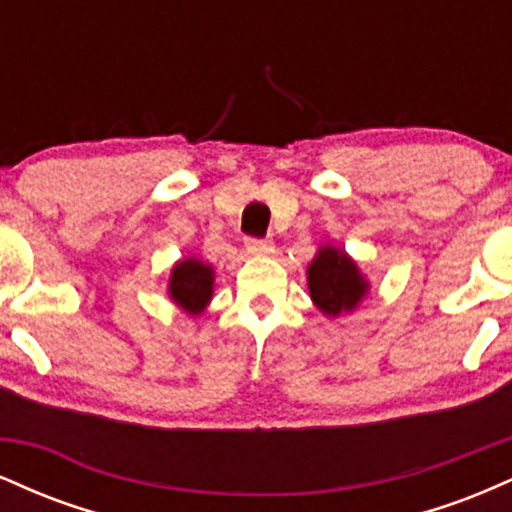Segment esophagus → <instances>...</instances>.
<instances>
[{
  "label": "esophagus",
  "mask_w": 512,
  "mask_h": 512,
  "mask_svg": "<svg viewBox=\"0 0 512 512\" xmlns=\"http://www.w3.org/2000/svg\"><path fill=\"white\" fill-rule=\"evenodd\" d=\"M245 250H248V255L264 257V255H272V252H274V243H272V240L245 238Z\"/></svg>",
  "instance_id": "obj_1"
}]
</instances>
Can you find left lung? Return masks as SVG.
Listing matches in <instances>:
<instances>
[{
	"mask_svg": "<svg viewBox=\"0 0 512 512\" xmlns=\"http://www.w3.org/2000/svg\"><path fill=\"white\" fill-rule=\"evenodd\" d=\"M308 291L322 315L337 320L354 313L370 293V281L358 262L337 245H320L308 264Z\"/></svg>",
	"mask_w": 512,
	"mask_h": 512,
	"instance_id": "obj_1",
	"label": "left lung"
}]
</instances>
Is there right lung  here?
Instances as JSON below:
<instances>
[{"label":"right lung","instance_id":"add662e5","mask_svg":"<svg viewBox=\"0 0 512 512\" xmlns=\"http://www.w3.org/2000/svg\"><path fill=\"white\" fill-rule=\"evenodd\" d=\"M214 276V264L199 257H182L170 269L168 298L185 315H202L214 298Z\"/></svg>","mask_w":512,"mask_h":512}]
</instances>
